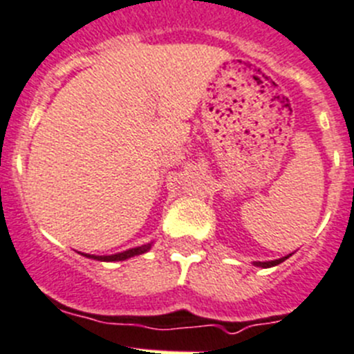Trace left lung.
<instances>
[{"instance_id": "obj_1", "label": "left lung", "mask_w": 354, "mask_h": 354, "mask_svg": "<svg viewBox=\"0 0 354 354\" xmlns=\"http://www.w3.org/2000/svg\"><path fill=\"white\" fill-rule=\"evenodd\" d=\"M288 257H290V255L283 257V259H277V260H269V262H253V266H257V267H262V269H267V267H274V266H277V263L285 262V260L288 259Z\"/></svg>"}]
</instances>
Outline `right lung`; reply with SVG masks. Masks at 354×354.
<instances>
[{
    "label": "right lung",
    "mask_w": 354,
    "mask_h": 354,
    "mask_svg": "<svg viewBox=\"0 0 354 354\" xmlns=\"http://www.w3.org/2000/svg\"><path fill=\"white\" fill-rule=\"evenodd\" d=\"M151 246H153V241L148 244H143V246H136L131 248V250H125V252L115 253V255H91V253H80V255L87 257V259L99 260V262H122V260H127L131 259V257L143 255V253H147Z\"/></svg>",
    "instance_id": "obj_1"
}]
</instances>
